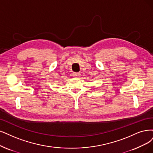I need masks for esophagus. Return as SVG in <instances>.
<instances>
[{
  "mask_svg": "<svg viewBox=\"0 0 153 153\" xmlns=\"http://www.w3.org/2000/svg\"><path fill=\"white\" fill-rule=\"evenodd\" d=\"M73 76L75 77H79V76H81V74L79 72H74L73 73Z\"/></svg>",
  "mask_w": 153,
  "mask_h": 153,
  "instance_id": "obj_1",
  "label": "esophagus"
}]
</instances>
